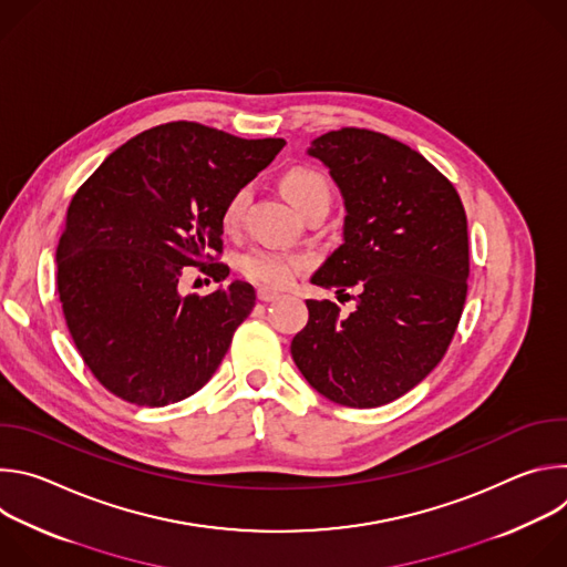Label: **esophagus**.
Here are the masks:
<instances>
[{"mask_svg": "<svg viewBox=\"0 0 567 567\" xmlns=\"http://www.w3.org/2000/svg\"><path fill=\"white\" fill-rule=\"evenodd\" d=\"M278 298H280V293L274 291V289H267V287H260V289H258V300H262V302H274V300H278Z\"/></svg>", "mask_w": 567, "mask_h": 567, "instance_id": "obj_1", "label": "esophagus"}]
</instances>
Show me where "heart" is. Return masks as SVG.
Listing matches in <instances>:
<instances>
[{"instance_id": "1", "label": "heart", "mask_w": 567, "mask_h": 567, "mask_svg": "<svg viewBox=\"0 0 567 567\" xmlns=\"http://www.w3.org/2000/svg\"><path fill=\"white\" fill-rule=\"evenodd\" d=\"M280 188L287 195V199L305 213L309 206L318 202H330L332 199V186L330 179L309 168V166H293L289 168L282 179ZM251 199V188L249 186H239L230 193V197L224 204L221 210V221L226 228H235L241 217H245V210ZM309 265V260L300 254H291L285 249H274V247H258L249 251L247 256H241L239 267L241 274H245L251 282L280 289L287 287L296 280V276Z\"/></svg>"}]
</instances>
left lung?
<instances>
[{"mask_svg":"<svg viewBox=\"0 0 567 567\" xmlns=\"http://www.w3.org/2000/svg\"><path fill=\"white\" fill-rule=\"evenodd\" d=\"M343 204V245L311 282L357 289L354 311L307 300L291 357L322 396L377 409L413 390L446 354L466 300V215L453 184L413 147L343 127L311 141ZM350 296V293H346Z\"/></svg>","mask_w":567,"mask_h":567,"instance_id":"left-lung-1","label":"left lung"}]
</instances>
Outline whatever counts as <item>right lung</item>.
Segmentation results:
<instances>
[{"instance_id":"add662e5","label":"right lung","mask_w":567,"mask_h":567,"mask_svg":"<svg viewBox=\"0 0 567 567\" xmlns=\"http://www.w3.org/2000/svg\"><path fill=\"white\" fill-rule=\"evenodd\" d=\"M282 145L175 121L123 143L78 188L55 280L69 334L112 394L158 409L215 374L256 291L235 280L184 296L179 280L186 267L228 276L210 256L221 254L224 204Z\"/></svg>"}]
</instances>
